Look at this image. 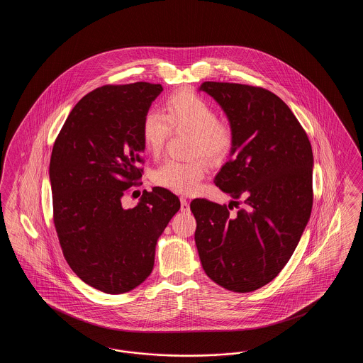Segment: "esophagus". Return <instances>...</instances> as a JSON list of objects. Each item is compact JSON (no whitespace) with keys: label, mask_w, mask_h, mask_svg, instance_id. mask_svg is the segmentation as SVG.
Wrapping results in <instances>:
<instances>
[{"label":"esophagus","mask_w":363,"mask_h":363,"mask_svg":"<svg viewBox=\"0 0 363 363\" xmlns=\"http://www.w3.org/2000/svg\"><path fill=\"white\" fill-rule=\"evenodd\" d=\"M189 201L185 197H181V212H189Z\"/></svg>","instance_id":"34e87169"}]
</instances>
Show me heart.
I'll list each match as a JSON object with an SVG mask.
<instances>
[{
    "label": "heart",
    "instance_id": "heart-1",
    "mask_svg": "<svg viewBox=\"0 0 363 363\" xmlns=\"http://www.w3.org/2000/svg\"><path fill=\"white\" fill-rule=\"evenodd\" d=\"M174 132H190L189 151L191 156H204L211 163H219L234 147V132L219 121L212 104L199 94L182 89L170 95L163 114L148 111L141 123V138L145 150L159 155ZM207 174L203 157L191 160L166 159L152 174L156 185L181 194L196 193Z\"/></svg>",
    "mask_w": 363,
    "mask_h": 363
}]
</instances>
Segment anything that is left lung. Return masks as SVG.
<instances>
[{
	"mask_svg": "<svg viewBox=\"0 0 363 363\" xmlns=\"http://www.w3.org/2000/svg\"><path fill=\"white\" fill-rule=\"evenodd\" d=\"M234 132L230 160L215 185L242 208L196 199L194 241L208 277L225 290L250 293L279 275L311 218L313 152L290 107L271 91L206 82ZM240 204V201H233Z\"/></svg>",
	"mask_w": 363,
	"mask_h": 363,
	"instance_id": "obj_1",
	"label": "left lung"
}]
</instances>
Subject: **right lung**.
Returning a JSON list of instances; mask_svg holds the SVG:
<instances>
[{
	"label": "right lung",
	"mask_w": 363,
	"mask_h": 363,
	"mask_svg": "<svg viewBox=\"0 0 363 363\" xmlns=\"http://www.w3.org/2000/svg\"><path fill=\"white\" fill-rule=\"evenodd\" d=\"M162 91L145 82L91 91L52 147V220L64 257L84 283L106 294L128 293L151 275L157 238L181 207L159 186L144 190L135 208L121 203L141 178V123Z\"/></svg>",
	"instance_id": "obj_1"
}]
</instances>
